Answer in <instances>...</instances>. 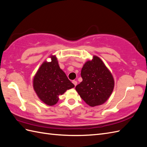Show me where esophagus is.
I'll return each instance as SVG.
<instances>
[{
    "label": "esophagus",
    "instance_id": "1",
    "mask_svg": "<svg viewBox=\"0 0 147 147\" xmlns=\"http://www.w3.org/2000/svg\"><path fill=\"white\" fill-rule=\"evenodd\" d=\"M72 83H73V84H74V85H75V86H77V82L76 80H73V81H72Z\"/></svg>",
    "mask_w": 147,
    "mask_h": 147
}]
</instances>
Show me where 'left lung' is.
<instances>
[{"mask_svg":"<svg viewBox=\"0 0 147 147\" xmlns=\"http://www.w3.org/2000/svg\"><path fill=\"white\" fill-rule=\"evenodd\" d=\"M81 76L83 81L75 90L88 105L95 107L107 100L113 90L114 79L99 57L94 56L84 64Z\"/></svg>","mask_w":147,"mask_h":147,"instance_id":"8db88e82","label":"left lung"}]
</instances>
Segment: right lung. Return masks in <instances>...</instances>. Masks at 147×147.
Wrapping results in <instances>:
<instances>
[{
  "mask_svg": "<svg viewBox=\"0 0 147 147\" xmlns=\"http://www.w3.org/2000/svg\"><path fill=\"white\" fill-rule=\"evenodd\" d=\"M50 57L51 62H44L35 75L33 87L38 98L52 106L58 102L60 95L75 86L60 69L56 57Z\"/></svg>",
  "mask_w": 147,
  "mask_h": 147,
  "instance_id": "add662e5",
  "label": "right lung"
}]
</instances>
